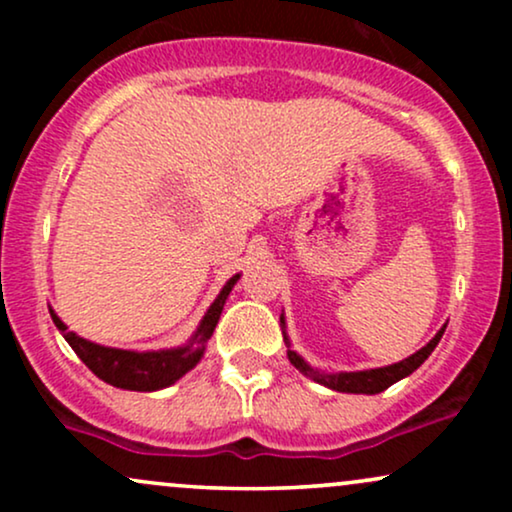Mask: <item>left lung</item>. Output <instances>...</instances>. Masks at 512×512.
Returning a JSON list of instances; mask_svg holds the SVG:
<instances>
[{
  "label": "left lung",
  "instance_id": "1",
  "mask_svg": "<svg viewBox=\"0 0 512 512\" xmlns=\"http://www.w3.org/2000/svg\"><path fill=\"white\" fill-rule=\"evenodd\" d=\"M284 325H286L284 315H281V327H284ZM445 327H448V325L440 327L436 337H433L431 342H428V344L424 346V349H419V351H416V354H411L409 358H404V361L392 363V366H385V368L356 370V373H320V370L310 368L308 363H305L303 358L298 356L296 351H291V349H289V361H291L293 366H296L298 370H301L303 375H308V378H313L315 383L330 387V390L351 392V395H378V392H383V390H387V387H390V385H395L397 380L407 378V375L414 373V370L419 368L421 363H424L428 356H431V351L436 349L438 342H440V337H443ZM284 342H286V346H291L289 337H286V332H284Z\"/></svg>",
  "mask_w": 512,
  "mask_h": 512
}]
</instances>
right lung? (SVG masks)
<instances>
[{"label":"right lung","instance_id":"right-lung-1","mask_svg":"<svg viewBox=\"0 0 512 512\" xmlns=\"http://www.w3.org/2000/svg\"><path fill=\"white\" fill-rule=\"evenodd\" d=\"M240 274L231 276L223 286L216 301L209 305L204 313L202 322H199L197 332L185 346L178 349H163V351H127V349H110V346L93 344L88 339L79 337V334L69 332L67 325L50 310L52 322L57 330L64 334L69 346L76 351V356L86 363L98 378L105 380L108 385L120 387V390H137V392H154L163 390V387L173 385L180 380L187 370H192L204 356V346H207L209 337L214 334L216 322H219L223 303H226L228 293L233 291Z\"/></svg>","mask_w":512,"mask_h":512}]
</instances>
